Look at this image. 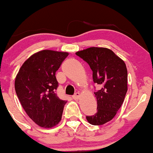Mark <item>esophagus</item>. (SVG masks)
<instances>
[{
  "label": "esophagus",
  "instance_id": "esophagus-1",
  "mask_svg": "<svg viewBox=\"0 0 153 153\" xmlns=\"http://www.w3.org/2000/svg\"><path fill=\"white\" fill-rule=\"evenodd\" d=\"M81 97V94L80 93H79V92H77V93H76L74 94V95L73 96V99H75V100H78Z\"/></svg>",
  "mask_w": 153,
  "mask_h": 153
}]
</instances>
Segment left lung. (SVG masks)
<instances>
[{
  "mask_svg": "<svg viewBox=\"0 0 153 153\" xmlns=\"http://www.w3.org/2000/svg\"><path fill=\"white\" fill-rule=\"evenodd\" d=\"M76 54L87 62L93 71L94 82L100 89L94 92L97 112L86 120L94 126L103 125L114 118L128 91V71L125 62L110 49L89 48Z\"/></svg>",
  "mask_w": 153,
  "mask_h": 153,
  "instance_id": "left-lung-1",
  "label": "left lung"
}]
</instances>
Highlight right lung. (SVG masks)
Listing matches in <instances>:
<instances>
[{
	"instance_id": "1",
	"label": "right lung",
	"mask_w": 153,
	"mask_h": 153,
	"mask_svg": "<svg viewBox=\"0 0 153 153\" xmlns=\"http://www.w3.org/2000/svg\"><path fill=\"white\" fill-rule=\"evenodd\" d=\"M69 53L44 50L24 62L15 79V89L27 116L37 125L51 128L62 119L67 103L56 96L55 73Z\"/></svg>"
}]
</instances>
